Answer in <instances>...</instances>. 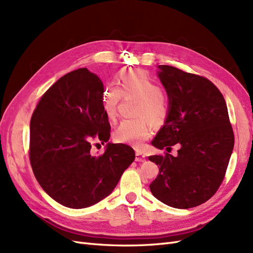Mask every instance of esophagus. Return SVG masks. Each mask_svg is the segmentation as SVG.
Instances as JSON below:
<instances>
[{"label": "esophagus", "instance_id": "esophagus-1", "mask_svg": "<svg viewBox=\"0 0 253 253\" xmlns=\"http://www.w3.org/2000/svg\"><path fill=\"white\" fill-rule=\"evenodd\" d=\"M135 160H136V162H144V160H145V156H144L143 153H141L140 151H137V152H136Z\"/></svg>", "mask_w": 253, "mask_h": 253}]
</instances>
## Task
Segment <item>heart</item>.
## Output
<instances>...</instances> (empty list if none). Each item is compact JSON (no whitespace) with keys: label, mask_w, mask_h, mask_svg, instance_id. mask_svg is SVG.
<instances>
[{"label":"heart","mask_w":253,"mask_h":253,"mask_svg":"<svg viewBox=\"0 0 253 253\" xmlns=\"http://www.w3.org/2000/svg\"><path fill=\"white\" fill-rule=\"evenodd\" d=\"M120 86L110 84L101 94V106L105 116L115 119L118 103L122 96L138 97L135 104L134 114L137 117L125 119L114 132V139L119 143H126L134 148H141L143 141L150 134L153 121H163L168 112L163 89L151 76L142 70L122 71L119 76Z\"/></svg>","instance_id":"heart-1"}]
</instances>
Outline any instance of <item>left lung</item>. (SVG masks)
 Returning <instances> with one entry per match:
<instances>
[{"label":"left lung","mask_w":253,"mask_h":253,"mask_svg":"<svg viewBox=\"0 0 253 253\" xmlns=\"http://www.w3.org/2000/svg\"><path fill=\"white\" fill-rule=\"evenodd\" d=\"M158 77L169 98L164 126L153 139L157 149L179 144L176 157L150 156L159 174L150 185L158 201L177 209L200 206L223 182L234 145L225 99L202 76L170 65H158Z\"/></svg>","instance_id":"obj_1"}]
</instances>
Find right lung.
Segmentation results:
<instances>
[{
    "label": "right lung",
    "instance_id": "right-lung-1",
    "mask_svg": "<svg viewBox=\"0 0 253 253\" xmlns=\"http://www.w3.org/2000/svg\"><path fill=\"white\" fill-rule=\"evenodd\" d=\"M103 83L87 68L61 77L45 91L30 119L29 159L42 189L68 208L82 209L110 195L135 159L124 143L93 156L91 140L111 136L101 106Z\"/></svg>",
    "mask_w": 253,
    "mask_h": 253
}]
</instances>
